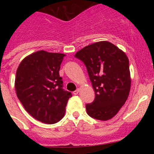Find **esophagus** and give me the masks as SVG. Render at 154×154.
I'll return each instance as SVG.
<instances>
[{"mask_svg": "<svg viewBox=\"0 0 154 154\" xmlns=\"http://www.w3.org/2000/svg\"><path fill=\"white\" fill-rule=\"evenodd\" d=\"M79 91H80V89L75 90L74 91H73V94H74V95H77V94H78Z\"/></svg>", "mask_w": 154, "mask_h": 154, "instance_id": "esophagus-1", "label": "esophagus"}]
</instances>
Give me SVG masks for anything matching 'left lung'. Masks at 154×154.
<instances>
[{
    "instance_id": "obj_1",
    "label": "left lung",
    "mask_w": 154,
    "mask_h": 154,
    "mask_svg": "<svg viewBox=\"0 0 154 154\" xmlns=\"http://www.w3.org/2000/svg\"><path fill=\"white\" fill-rule=\"evenodd\" d=\"M74 57L86 66L95 92L94 101L86 105L87 114L97 120L111 119L130 93L131 80L127 55L111 42L102 41L86 46Z\"/></svg>"
}]
</instances>
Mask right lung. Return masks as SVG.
Listing matches in <instances>:
<instances>
[{
    "label": "right lung",
    "mask_w": 154,
    "mask_h": 154,
    "mask_svg": "<svg viewBox=\"0 0 154 154\" xmlns=\"http://www.w3.org/2000/svg\"><path fill=\"white\" fill-rule=\"evenodd\" d=\"M65 54L39 51L27 56L16 71L18 98L31 116L45 124L60 122L72 94L63 88L60 65Z\"/></svg>",
    "instance_id": "add662e5"
}]
</instances>
